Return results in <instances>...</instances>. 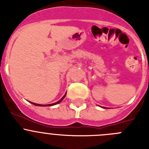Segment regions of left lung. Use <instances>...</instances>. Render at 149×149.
Listing matches in <instances>:
<instances>
[{
    "label": "left lung",
    "instance_id": "left-lung-1",
    "mask_svg": "<svg viewBox=\"0 0 149 149\" xmlns=\"http://www.w3.org/2000/svg\"><path fill=\"white\" fill-rule=\"evenodd\" d=\"M103 108H105V107H103Z\"/></svg>",
    "mask_w": 149,
    "mask_h": 149
}]
</instances>
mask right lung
<instances>
[{
    "mask_svg": "<svg viewBox=\"0 0 149 149\" xmlns=\"http://www.w3.org/2000/svg\"><path fill=\"white\" fill-rule=\"evenodd\" d=\"M65 95H66V93H65V94L64 95H63V98H62L61 99H60V100H59L58 101H56V102H55V103H53V104H39L33 103V102H30V103H31V104H33V105H36V106H41V107H46V106H54V105H56V104H57L60 103V102H61V101H63V100L64 99V98H65Z\"/></svg>",
    "mask_w": 149,
    "mask_h": 149,
    "instance_id": "1",
    "label": "right lung"
}]
</instances>
